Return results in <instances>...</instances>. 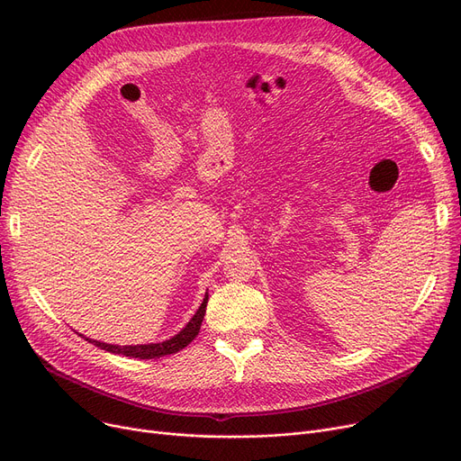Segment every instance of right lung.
Listing matches in <instances>:
<instances>
[{"mask_svg":"<svg viewBox=\"0 0 461 461\" xmlns=\"http://www.w3.org/2000/svg\"><path fill=\"white\" fill-rule=\"evenodd\" d=\"M207 301H209V295L205 294V299L203 303L200 304V308L196 310V313H194L192 320L176 334L169 338V340H164V342H158V344H138V346H113V344H104V342H99V340H91V338H86L84 334H80L82 338H86V340L96 348H101L104 351H110V353H115V355H125V357H132V358H160V357H166V355H174L177 351H181L183 348H186L194 338L198 336L200 332V327H202V321H203V316H205V308H207Z\"/></svg>","mask_w":461,"mask_h":461,"instance_id":"add662e5","label":"right lung"}]
</instances>
